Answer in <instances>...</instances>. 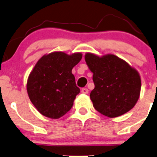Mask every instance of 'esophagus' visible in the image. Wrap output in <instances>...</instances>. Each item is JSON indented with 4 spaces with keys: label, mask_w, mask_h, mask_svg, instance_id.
Here are the masks:
<instances>
[{
    "label": "esophagus",
    "mask_w": 157,
    "mask_h": 157,
    "mask_svg": "<svg viewBox=\"0 0 157 157\" xmlns=\"http://www.w3.org/2000/svg\"><path fill=\"white\" fill-rule=\"evenodd\" d=\"M88 92H89V90L87 88H83L81 90V93H83V94H87Z\"/></svg>",
    "instance_id": "34e87169"
}]
</instances>
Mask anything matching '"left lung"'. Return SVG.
<instances>
[{
	"label": "left lung",
	"instance_id": "1",
	"mask_svg": "<svg viewBox=\"0 0 157 157\" xmlns=\"http://www.w3.org/2000/svg\"><path fill=\"white\" fill-rule=\"evenodd\" d=\"M85 61L93 74L95 88L90 96L96 110L109 118H116L136 105L141 80L134 67L112 54L99 57L88 52Z\"/></svg>",
	"mask_w": 157,
	"mask_h": 157
}]
</instances>
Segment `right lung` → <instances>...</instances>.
Returning <instances> with one entry per match:
<instances>
[{
    "mask_svg": "<svg viewBox=\"0 0 157 157\" xmlns=\"http://www.w3.org/2000/svg\"><path fill=\"white\" fill-rule=\"evenodd\" d=\"M82 54L54 52L44 55L28 77L26 90L30 101L44 116L58 119L72 108L80 93L72 69Z\"/></svg>",
    "mask_w": 157,
    "mask_h": 157,
    "instance_id": "right-lung-1",
    "label": "right lung"
}]
</instances>
